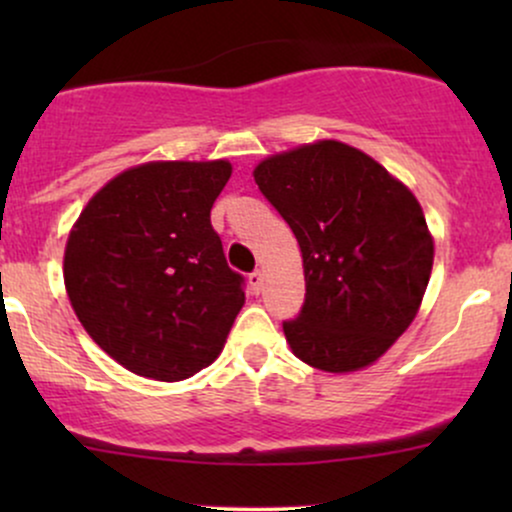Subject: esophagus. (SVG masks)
I'll return each mask as SVG.
<instances>
[{
    "label": "esophagus",
    "instance_id": "esophagus-1",
    "mask_svg": "<svg viewBox=\"0 0 512 512\" xmlns=\"http://www.w3.org/2000/svg\"><path fill=\"white\" fill-rule=\"evenodd\" d=\"M248 281H250V289H252V293H260V291H262V281H264V276H262L260 269H255V272H252V274L248 276Z\"/></svg>",
    "mask_w": 512,
    "mask_h": 512
}]
</instances>
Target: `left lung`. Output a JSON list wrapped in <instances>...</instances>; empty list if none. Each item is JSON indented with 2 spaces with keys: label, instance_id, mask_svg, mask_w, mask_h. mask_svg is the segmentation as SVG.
Here are the masks:
<instances>
[{
  "label": "left lung",
  "instance_id": "8db88e82",
  "mask_svg": "<svg viewBox=\"0 0 512 512\" xmlns=\"http://www.w3.org/2000/svg\"><path fill=\"white\" fill-rule=\"evenodd\" d=\"M255 182L301 245L305 301L284 322L293 354L327 373L373 363L411 325L431 276L416 197L342 142L267 158Z\"/></svg>",
  "mask_w": 512,
  "mask_h": 512
}]
</instances>
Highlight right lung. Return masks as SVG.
<instances>
[{
  "label": "right lung",
  "mask_w": 512,
  "mask_h": 512,
  "mask_svg": "<svg viewBox=\"0 0 512 512\" xmlns=\"http://www.w3.org/2000/svg\"><path fill=\"white\" fill-rule=\"evenodd\" d=\"M226 161H166L125 170L69 233L64 286L84 330L120 366L175 383L207 368L245 303L211 207Z\"/></svg>",
  "instance_id": "obj_1"
}]
</instances>
